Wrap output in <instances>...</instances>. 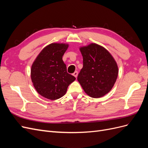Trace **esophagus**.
I'll list each match as a JSON object with an SVG mask.
<instances>
[{
  "label": "esophagus",
  "instance_id": "obj_1",
  "mask_svg": "<svg viewBox=\"0 0 148 148\" xmlns=\"http://www.w3.org/2000/svg\"><path fill=\"white\" fill-rule=\"evenodd\" d=\"M73 75L75 77H76L77 78V76H78V71H75V72L73 73Z\"/></svg>",
  "mask_w": 148,
  "mask_h": 148
}]
</instances>
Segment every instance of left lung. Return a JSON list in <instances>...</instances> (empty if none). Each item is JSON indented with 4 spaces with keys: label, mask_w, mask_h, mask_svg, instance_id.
Instances as JSON below:
<instances>
[{
    "label": "left lung",
    "mask_w": 148,
    "mask_h": 148,
    "mask_svg": "<svg viewBox=\"0 0 148 148\" xmlns=\"http://www.w3.org/2000/svg\"><path fill=\"white\" fill-rule=\"evenodd\" d=\"M83 66L77 79L83 90L91 97L99 98L108 93L117 78L119 69L109 51L91 43L81 47Z\"/></svg>",
    "instance_id": "1"
}]
</instances>
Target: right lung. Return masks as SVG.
<instances>
[{"instance_id":"right-lung-1","label":"right lung","mask_w":148,"mask_h":148,"mask_svg":"<svg viewBox=\"0 0 148 148\" xmlns=\"http://www.w3.org/2000/svg\"><path fill=\"white\" fill-rule=\"evenodd\" d=\"M69 44L52 43L39 53L31 66V78L36 90L50 100L64 96L76 78L67 73L62 60Z\"/></svg>"}]
</instances>
